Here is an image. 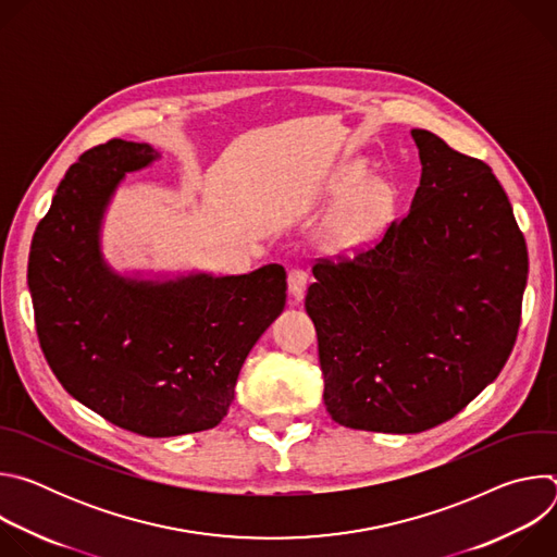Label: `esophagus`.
<instances>
[{
	"mask_svg": "<svg viewBox=\"0 0 557 557\" xmlns=\"http://www.w3.org/2000/svg\"><path fill=\"white\" fill-rule=\"evenodd\" d=\"M306 284H308L306 271L293 269V271L288 273V293H290V297L301 299V295H304V290H306Z\"/></svg>",
	"mask_w": 557,
	"mask_h": 557,
	"instance_id": "esophagus-1",
	"label": "esophagus"
}]
</instances>
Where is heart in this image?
<instances>
[{
	"instance_id": "heart-1",
	"label": "heart",
	"mask_w": 557,
	"mask_h": 557,
	"mask_svg": "<svg viewBox=\"0 0 557 557\" xmlns=\"http://www.w3.org/2000/svg\"><path fill=\"white\" fill-rule=\"evenodd\" d=\"M333 200H346L337 211L331 237L337 247L357 249L379 237L396 207V189L385 178L372 176L361 161L344 165L331 183Z\"/></svg>"
}]
</instances>
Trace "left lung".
Returning a JSON list of instances; mask_svg holds the SVG:
<instances>
[{"mask_svg": "<svg viewBox=\"0 0 557 557\" xmlns=\"http://www.w3.org/2000/svg\"><path fill=\"white\" fill-rule=\"evenodd\" d=\"M421 183L406 218L350 262H320L306 312L335 423L417 434L456 417L503 370L529 275L524 235L492 168L410 132Z\"/></svg>", "mask_w": 557, "mask_h": 557, "instance_id": "8db88e82", "label": "left lung"}]
</instances>
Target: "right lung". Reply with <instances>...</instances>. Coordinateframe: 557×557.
I'll use <instances>...</instances> for the list:
<instances>
[{
    "instance_id": "1",
    "label": "right lung",
    "mask_w": 557,
    "mask_h": 557,
    "mask_svg": "<svg viewBox=\"0 0 557 557\" xmlns=\"http://www.w3.org/2000/svg\"><path fill=\"white\" fill-rule=\"evenodd\" d=\"M149 143L114 138L65 172L39 222L28 288L41 350L78 404L165 438L215 428L237 374L286 304V273H119L103 258L106 213L127 174L153 165Z\"/></svg>"
}]
</instances>
